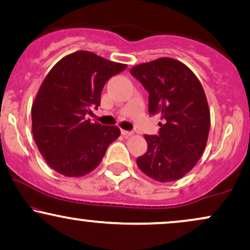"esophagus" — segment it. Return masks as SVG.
<instances>
[{"label": "esophagus", "instance_id": "1", "mask_svg": "<svg viewBox=\"0 0 250 250\" xmlns=\"http://www.w3.org/2000/svg\"><path fill=\"white\" fill-rule=\"evenodd\" d=\"M121 133L125 137H129V136H131V135H134L133 131H128V130H121Z\"/></svg>", "mask_w": 250, "mask_h": 250}]
</instances>
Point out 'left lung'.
Segmentation results:
<instances>
[{
	"label": "left lung",
	"mask_w": 250,
	"mask_h": 250,
	"mask_svg": "<svg viewBox=\"0 0 250 250\" xmlns=\"http://www.w3.org/2000/svg\"><path fill=\"white\" fill-rule=\"evenodd\" d=\"M130 74L149 93V114H159L157 135H146L148 150L140 170L158 182H173L193 169L205 150L209 110L200 81L188 66L159 58L135 66Z\"/></svg>",
	"instance_id": "left-lung-1"
}]
</instances>
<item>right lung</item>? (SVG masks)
<instances>
[{
  "label": "right lung",
  "mask_w": 250,
  "mask_h": 250,
  "mask_svg": "<svg viewBox=\"0 0 250 250\" xmlns=\"http://www.w3.org/2000/svg\"><path fill=\"white\" fill-rule=\"evenodd\" d=\"M127 65L78 51L53 66L31 109L32 134L46 163L67 177H81L100 164L121 131L87 119L100 106L101 91L109 78Z\"/></svg>",
  "instance_id": "1"
}]
</instances>
